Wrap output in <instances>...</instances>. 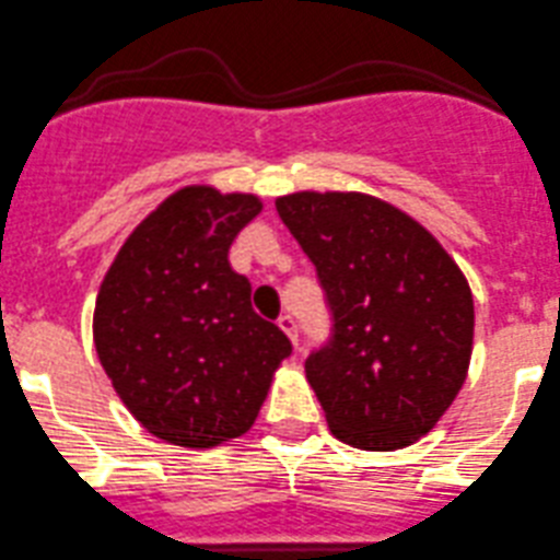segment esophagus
Returning a JSON list of instances; mask_svg holds the SVG:
<instances>
[{
    "mask_svg": "<svg viewBox=\"0 0 560 560\" xmlns=\"http://www.w3.org/2000/svg\"><path fill=\"white\" fill-rule=\"evenodd\" d=\"M277 327H280L285 335H289V340H291V343H294V349L300 351V338H296V324H294V318L283 316V318H280V322H277Z\"/></svg>",
    "mask_w": 560,
    "mask_h": 560,
    "instance_id": "1",
    "label": "esophagus"
}]
</instances>
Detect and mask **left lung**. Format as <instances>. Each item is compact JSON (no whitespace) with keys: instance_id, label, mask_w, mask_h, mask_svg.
<instances>
[{"instance_id":"obj_1","label":"left lung","mask_w":560,"mask_h":560,"mask_svg":"<svg viewBox=\"0 0 560 560\" xmlns=\"http://www.w3.org/2000/svg\"><path fill=\"white\" fill-rule=\"evenodd\" d=\"M275 206L332 311V343L305 363L329 431L363 451L418 443L470 369L465 271L418 220L369 191L302 189Z\"/></svg>"}]
</instances>
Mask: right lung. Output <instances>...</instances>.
I'll use <instances>...</instances> for the list:
<instances>
[{"mask_svg":"<svg viewBox=\"0 0 560 560\" xmlns=\"http://www.w3.org/2000/svg\"><path fill=\"white\" fill-rule=\"evenodd\" d=\"M260 211L253 191L180 186L126 236L98 285L101 369L137 423L178 448H217L249 431L291 354L228 260Z\"/></svg>","mask_w":560,"mask_h":560,"instance_id":"obj_1","label":"right lung"}]
</instances>
